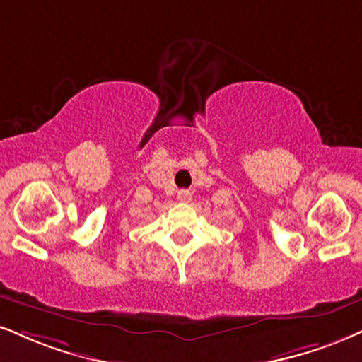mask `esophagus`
<instances>
[{
	"mask_svg": "<svg viewBox=\"0 0 362 362\" xmlns=\"http://www.w3.org/2000/svg\"><path fill=\"white\" fill-rule=\"evenodd\" d=\"M177 199H180L181 203H188L191 199V191L189 189H181L177 191Z\"/></svg>",
	"mask_w": 362,
	"mask_h": 362,
	"instance_id": "obj_1",
	"label": "esophagus"
}]
</instances>
